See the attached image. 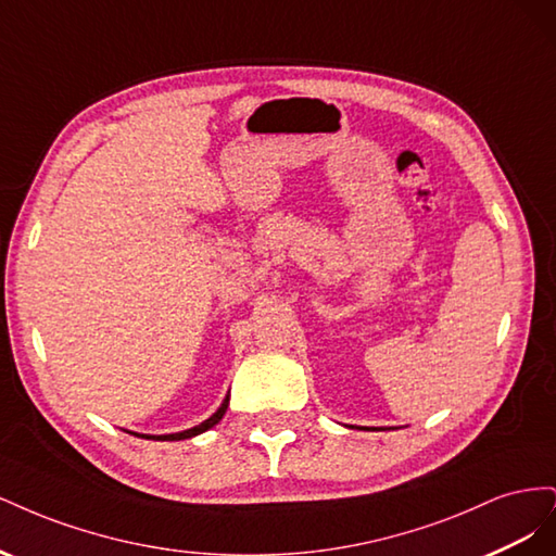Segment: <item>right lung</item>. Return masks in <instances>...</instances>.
I'll return each instance as SVG.
<instances>
[{"instance_id":"right-lung-1","label":"right lung","mask_w":556,"mask_h":556,"mask_svg":"<svg viewBox=\"0 0 556 556\" xmlns=\"http://www.w3.org/2000/svg\"><path fill=\"white\" fill-rule=\"evenodd\" d=\"M227 406H229V396H225L223 406L217 408V410H215V413H213L208 419H204V422L197 425V427H192V429H188V431H178V433H164V435H148V433H137V435H141V439H153V441H185V439H192V435L204 433V431H208L211 427H215L217 422H220L223 415L227 413Z\"/></svg>"}]
</instances>
